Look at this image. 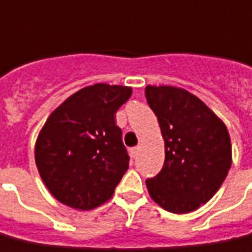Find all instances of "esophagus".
Listing matches in <instances>:
<instances>
[{
    "mask_svg": "<svg viewBox=\"0 0 252 252\" xmlns=\"http://www.w3.org/2000/svg\"><path fill=\"white\" fill-rule=\"evenodd\" d=\"M138 153H139V147H132V149H131L132 158H136V156H138Z\"/></svg>",
    "mask_w": 252,
    "mask_h": 252,
    "instance_id": "esophagus-1",
    "label": "esophagus"
}]
</instances>
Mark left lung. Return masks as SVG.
Masks as SVG:
<instances>
[{"label":"left lung","instance_id":"left-lung-1","mask_svg":"<svg viewBox=\"0 0 252 252\" xmlns=\"http://www.w3.org/2000/svg\"><path fill=\"white\" fill-rule=\"evenodd\" d=\"M163 142L161 172L146 180L151 199L176 214L196 210L217 192L232 165L226 126L198 96L173 86H147Z\"/></svg>","mask_w":252,"mask_h":252}]
</instances>
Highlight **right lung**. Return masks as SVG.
Segmentation results:
<instances>
[{"mask_svg": "<svg viewBox=\"0 0 252 252\" xmlns=\"http://www.w3.org/2000/svg\"><path fill=\"white\" fill-rule=\"evenodd\" d=\"M131 94V87L96 83L79 90L49 116L35 143V162L61 203L91 210L112 198L129 166L114 114Z\"/></svg>", "mask_w": 252, "mask_h": 252, "instance_id": "obj_1", "label": "right lung"}]
</instances>
